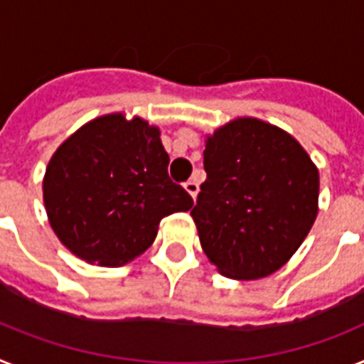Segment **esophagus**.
I'll list each match as a JSON object with an SVG mask.
<instances>
[{
	"instance_id": "1",
	"label": "esophagus",
	"mask_w": 364,
	"mask_h": 364,
	"mask_svg": "<svg viewBox=\"0 0 364 364\" xmlns=\"http://www.w3.org/2000/svg\"><path fill=\"white\" fill-rule=\"evenodd\" d=\"M184 188L186 191L193 197V199L197 197V193H199V184H197V180L195 178H189L188 182H184Z\"/></svg>"
}]
</instances>
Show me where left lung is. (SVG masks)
<instances>
[{
  "instance_id": "obj_1",
  "label": "left lung",
  "mask_w": 364,
  "mask_h": 364,
  "mask_svg": "<svg viewBox=\"0 0 364 364\" xmlns=\"http://www.w3.org/2000/svg\"><path fill=\"white\" fill-rule=\"evenodd\" d=\"M206 180L191 210L203 251L225 277L277 272L307 238L320 176L287 132L238 119L206 139Z\"/></svg>"
}]
</instances>
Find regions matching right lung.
<instances>
[{
    "instance_id": "1",
    "label": "right lung",
    "mask_w": 364,
    "mask_h": 364,
    "mask_svg": "<svg viewBox=\"0 0 364 364\" xmlns=\"http://www.w3.org/2000/svg\"><path fill=\"white\" fill-rule=\"evenodd\" d=\"M160 130L121 113L95 119L48 164L44 204L53 232L87 262L119 266L152 245L165 215L193 206L167 173Z\"/></svg>"
}]
</instances>
